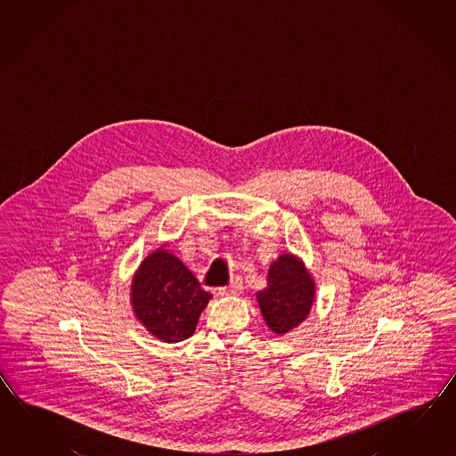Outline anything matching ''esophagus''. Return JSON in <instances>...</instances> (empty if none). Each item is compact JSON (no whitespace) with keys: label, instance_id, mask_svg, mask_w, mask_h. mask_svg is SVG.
<instances>
[{"label":"esophagus","instance_id":"esophagus-1","mask_svg":"<svg viewBox=\"0 0 456 456\" xmlns=\"http://www.w3.org/2000/svg\"><path fill=\"white\" fill-rule=\"evenodd\" d=\"M241 281H232L228 285H224V287H220L218 289V295L220 297H232V295H240L241 293Z\"/></svg>","mask_w":456,"mask_h":456}]
</instances>
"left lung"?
I'll return each instance as SVG.
<instances>
[{
  "instance_id": "1",
  "label": "left lung",
  "mask_w": 456,
  "mask_h": 456,
  "mask_svg": "<svg viewBox=\"0 0 456 456\" xmlns=\"http://www.w3.org/2000/svg\"><path fill=\"white\" fill-rule=\"evenodd\" d=\"M262 318L267 328L285 336L310 316L316 300V281L301 257L283 252L271 262L267 287L256 293Z\"/></svg>"
}]
</instances>
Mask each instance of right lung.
Returning <instances> with one entry per match:
<instances>
[{
	"label": "right lung",
	"mask_w": 456,
	"mask_h": 456,
	"mask_svg": "<svg viewBox=\"0 0 456 456\" xmlns=\"http://www.w3.org/2000/svg\"><path fill=\"white\" fill-rule=\"evenodd\" d=\"M212 295L202 290L169 242L140 262L130 285V305L136 321L153 338L175 344L191 338Z\"/></svg>",
	"instance_id": "add662e5"
}]
</instances>
